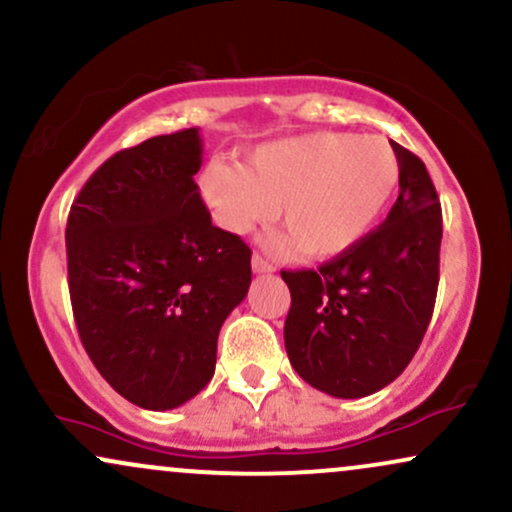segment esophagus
Here are the masks:
<instances>
[{
	"mask_svg": "<svg viewBox=\"0 0 512 512\" xmlns=\"http://www.w3.org/2000/svg\"><path fill=\"white\" fill-rule=\"evenodd\" d=\"M252 272H257V274H269V272H274V264L264 260L262 255H252Z\"/></svg>",
	"mask_w": 512,
	"mask_h": 512,
	"instance_id": "obj_1",
	"label": "esophagus"
}]
</instances>
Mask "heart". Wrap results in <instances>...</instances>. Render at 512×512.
Returning <instances> with one entry per match:
<instances>
[{"label": "heart", "mask_w": 512, "mask_h": 512, "mask_svg": "<svg viewBox=\"0 0 512 512\" xmlns=\"http://www.w3.org/2000/svg\"><path fill=\"white\" fill-rule=\"evenodd\" d=\"M400 183L396 150L381 135L307 133L260 145L248 164L212 162L200 190L221 229L248 233L274 217L279 245L331 260L362 243Z\"/></svg>", "instance_id": "heart-1"}]
</instances>
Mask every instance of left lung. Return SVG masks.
Returning <instances> with one entry per match:
<instances>
[{
	"label": "left lung",
	"mask_w": 512,
	"mask_h": 512,
	"mask_svg": "<svg viewBox=\"0 0 512 512\" xmlns=\"http://www.w3.org/2000/svg\"><path fill=\"white\" fill-rule=\"evenodd\" d=\"M400 193L389 217L319 269L281 272L291 291L283 324L288 360L315 389L362 398L410 365L439 288L441 205L427 166L391 143Z\"/></svg>",
	"instance_id": "obj_1"
}]
</instances>
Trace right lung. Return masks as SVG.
<instances>
[{"instance_id":"add662e5","label":"right lung","mask_w":512,"mask_h":512,"mask_svg":"<svg viewBox=\"0 0 512 512\" xmlns=\"http://www.w3.org/2000/svg\"><path fill=\"white\" fill-rule=\"evenodd\" d=\"M197 128L109 157L66 224L78 336L116 393L174 410L209 384L224 319L248 295L250 248L212 226L193 176Z\"/></svg>"}]
</instances>
